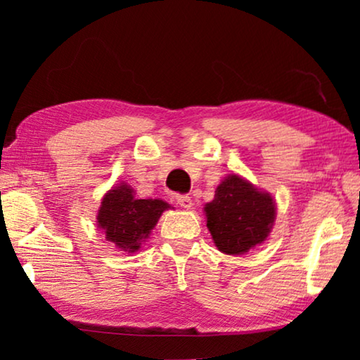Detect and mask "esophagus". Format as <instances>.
Here are the masks:
<instances>
[{
	"label": "esophagus",
	"mask_w": 360,
	"mask_h": 360,
	"mask_svg": "<svg viewBox=\"0 0 360 360\" xmlns=\"http://www.w3.org/2000/svg\"><path fill=\"white\" fill-rule=\"evenodd\" d=\"M176 205H180L181 208H186L190 210L191 206H193V203H191V198L188 195H176Z\"/></svg>",
	"instance_id": "1"
}]
</instances>
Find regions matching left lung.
I'll use <instances>...</instances> for the list:
<instances>
[{
	"label": "left lung",
	"instance_id": "left-lung-1",
	"mask_svg": "<svg viewBox=\"0 0 360 360\" xmlns=\"http://www.w3.org/2000/svg\"><path fill=\"white\" fill-rule=\"evenodd\" d=\"M206 226L221 252L239 255L262 244L272 229L277 208L267 191L231 174L205 205Z\"/></svg>",
	"mask_w": 360,
	"mask_h": 360
}]
</instances>
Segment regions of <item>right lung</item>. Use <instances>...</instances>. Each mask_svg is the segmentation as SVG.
Masks as SVG:
<instances>
[{
    "label": "right lung",
    "mask_w": 360,
    "mask_h": 360,
    "mask_svg": "<svg viewBox=\"0 0 360 360\" xmlns=\"http://www.w3.org/2000/svg\"><path fill=\"white\" fill-rule=\"evenodd\" d=\"M164 200H139L129 185L120 184L103 196L96 223L105 239L124 252H136L169 210Z\"/></svg>",
    "instance_id": "add662e5"
}]
</instances>
